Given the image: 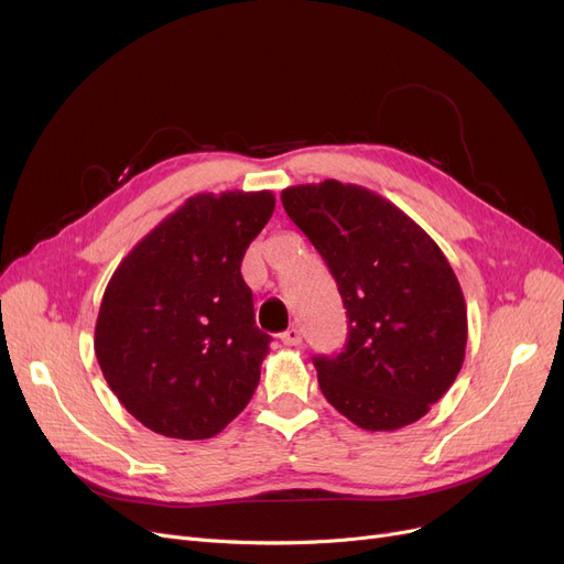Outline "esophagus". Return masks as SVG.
Instances as JSON below:
<instances>
[{"label": "esophagus", "mask_w": 564, "mask_h": 564, "mask_svg": "<svg viewBox=\"0 0 564 564\" xmlns=\"http://www.w3.org/2000/svg\"><path fill=\"white\" fill-rule=\"evenodd\" d=\"M281 340H283V346H288V348H297L302 343V332L297 327H292V329L281 334Z\"/></svg>", "instance_id": "esophagus-1"}]
</instances>
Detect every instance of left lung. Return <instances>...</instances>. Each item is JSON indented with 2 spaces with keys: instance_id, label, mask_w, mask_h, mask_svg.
Listing matches in <instances>:
<instances>
[{
  "instance_id": "obj_1",
  "label": "left lung",
  "mask_w": 564,
  "mask_h": 564,
  "mask_svg": "<svg viewBox=\"0 0 564 564\" xmlns=\"http://www.w3.org/2000/svg\"><path fill=\"white\" fill-rule=\"evenodd\" d=\"M281 203L348 311L346 350L313 359L325 399L364 431L422 420L454 384L468 343L449 260L405 212L364 186H288Z\"/></svg>"
}]
</instances>
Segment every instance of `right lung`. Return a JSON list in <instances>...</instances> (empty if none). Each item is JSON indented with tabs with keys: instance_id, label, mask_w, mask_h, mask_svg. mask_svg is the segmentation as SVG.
<instances>
[{
	"instance_id": "right-lung-1",
	"label": "right lung",
	"mask_w": 564,
	"mask_h": 564,
	"mask_svg": "<svg viewBox=\"0 0 564 564\" xmlns=\"http://www.w3.org/2000/svg\"><path fill=\"white\" fill-rule=\"evenodd\" d=\"M274 205L272 191L191 195L115 269L94 352L142 426L205 440L251 401L272 338L256 327L239 267Z\"/></svg>"
}]
</instances>
